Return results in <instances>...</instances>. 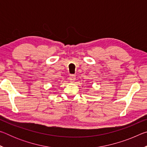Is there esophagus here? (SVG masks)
Masks as SVG:
<instances>
[{
  "instance_id": "34e87169",
  "label": "esophagus",
  "mask_w": 147,
  "mask_h": 147,
  "mask_svg": "<svg viewBox=\"0 0 147 147\" xmlns=\"http://www.w3.org/2000/svg\"><path fill=\"white\" fill-rule=\"evenodd\" d=\"M69 80L71 81V82H74V80H76V76L74 74H70V76L69 77Z\"/></svg>"
}]
</instances>
